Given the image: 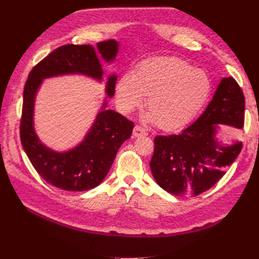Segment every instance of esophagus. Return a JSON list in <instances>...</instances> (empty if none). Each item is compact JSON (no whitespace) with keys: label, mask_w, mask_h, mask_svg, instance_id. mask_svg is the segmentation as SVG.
<instances>
[{"label":"esophagus","mask_w":259,"mask_h":259,"mask_svg":"<svg viewBox=\"0 0 259 259\" xmlns=\"http://www.w3.org/2000/svg\"><path fill=\"white\" fill-rule=\"evenodd\" d=\"M133 135H134V137H136V138H139V137L147 136L148 133H147V130L145 128H142L141 125H136L134 128Z\"/></svg>","instance_id":"obj_1"}]
</instances>
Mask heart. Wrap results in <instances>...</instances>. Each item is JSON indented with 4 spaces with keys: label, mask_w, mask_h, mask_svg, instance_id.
Wrapping results in <instances>:
<instances>
[{
    "label": "heart",
    "mask_w": 259,
    "mask_h": 259,
    "mask_svg": "<svg viewBox=\"0 0 259 259\" xmlns=\"http://www.w3.org/2000/svg\"><path fill=\"white\" fill-rule=\"evenodd\" d=\"M210 92L205 71L177 58H156L142 62L133 75L121 76L115 100L121 112L129 113L147 97L146 119L162 130H177L197 117Z\"/></svg>",
    "instance_id": "heart-1"
}]
</instances>
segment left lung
<instances>
[{"label":"left lung","instance_id":"obj_1","mask_svg":"<svg viewBox=\"0 0 259 259\" xmlns=\"http://www.w3.org/2000/svg\"><path fill=\"white\" fill-rule=\"evenodd\" d=\"M245 97L233 76L223 78L212 100L194 123L179 135L157 136L150 169L157 184L170 194L198 196L210 189L237 158L241 142L222 146L217 126L241 129Z\"/></svg>","mask_w":259,"mask_h":259}]
</instances>
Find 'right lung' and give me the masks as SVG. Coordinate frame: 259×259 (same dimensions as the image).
Wrapping results in <instances>:
<instances>
[{
    "mask_svg": "<svg viewBox=\"0 0 259 259\" xmlns=\"http://www.w3.org/2000/svg\"><path fill=\"white\" fill-rule=\"evenodd\" d=\"M98 52L107 62L114 60L118 42H99ZM80 73L93 79H102V67L95 48L89 45H67L52 51L31 70L23 91V106L20 123L22 147L36 172L57 188L68 191H84L102 183L114 160L120 146L130 138L134 122L123 115L104 110L99 112L84 140L73 149L56 152L38 140L33 126L34 98L42 80L50 76ZM117 75H110L106 88L109 97L114 95Z\"/></svg>",
    "mask_w": 259,
    "mask_h": 259,
    "instance_id": "add662e5",
    "label": "right lung"
}]
</instances>
